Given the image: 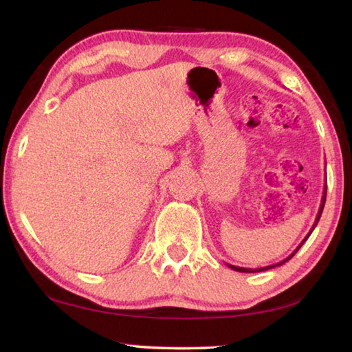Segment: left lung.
<instances>
[{
	"label": "left lung",
	"instance_id": "1",
	"mask_svg": "<svg viewBox=\"0 0 352 352\" xmlns=\"http://www.w3.org/2000/svg\"><path fill=\"white\" fill-rule=\"evenodd\" d=\"M324 201H327V186H324V189H323V195H322V203H320V208H318V212H317V217H316V221H314V225H312V228H311V231L308 232V235H306V237L302 240V243H300V245L297 246V249L296 251H294L289 257H286L285 260H282L280 261V263H277V265H270V266H265V267H257V270H252V267H240V266H234V265H228L229 267H231V270H234V271H239V272H261V271H267V270H272V267H276V266H280V265H283V263H286L287 260H291L292 257H294V254H297V251L300 248H302V245L303 243L308 240V237L311 235V232L314 231V228L317 226V223H318V220H320V217H322V212H323V208H324Z\"/></svg>",
	"mask_w": 352,
	"mask_h": 352
}]
</instances>
